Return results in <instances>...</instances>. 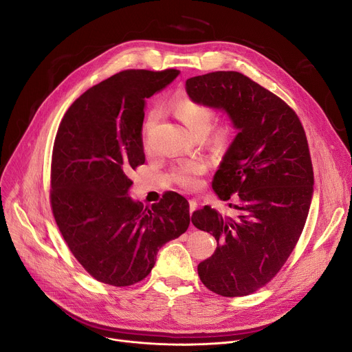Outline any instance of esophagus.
<instances>
[{"mask_svg":"<svg viewBox=\"0 0 352 352\" xmlns=\"http://www.w3.org/2000/svg\"><path fill=\"white\" fill-rule=\"evenodd\" d=\"M196 208H197V204H196V200H193V199H190L189 200V214L192 216V213L196 210Z\"/></svg>","mask_w":352,"mask_h":352,"instance_id":"esophagus-1","label":"esophagus"}]
</instances>
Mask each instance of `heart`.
Here are the masks:
<instances>
[{
	"mask_svg": "<svg viewBox=\"0 0 352 352\" xmlns=\"http://www.w3.org/2000/svg\"><path fill=\"white\" fill-rule=\"evenodd\" d=\"M170 110L174 113V116L185 124L192 132L197 133H206L213 121L217 117V111L213 106L200 103L195 98H190L188 96H174L170 103ZM159 120V111L155 109L150 111L144 120L143 125V146L144 148H148L150 146V135H152V129L155 128L156 122ZM209 131V142L212 146L217 148L226 147L231 139H232V125L228 122H219L210 129ZM208 163L202 159H190L178 163L171 170V179L178 184L179 186L185 189H196L202 185V175L208 173Z\"/></svg>",
	"mask_w": 352,
	"mask_h": 352,
	"instance_id": "heart-1",
	"label": "heart"
}]
</instances>
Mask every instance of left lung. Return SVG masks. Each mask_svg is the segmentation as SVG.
<instances>
[{
	"instance_id": "8db88e82",
	"label": "left lung",
	"mask_w": 352,
	"mask_h": 352,
	"mask_svg": "<svg viewBox=\"0 0 352 352\" xmlns=\"http://www.w3.org/2000/svg\"><path fill=\"white\" fill-rule=\"evenodd\" d=\"M186 91L224 110L239 131L213 178L232 216L209 206L192 214L217 241L197 274L221 296L249 295L276 277L305 227L314 193L307 135L284 100L241 72L189 78Z\"/></svg>"
}]
</instances>
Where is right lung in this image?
Instances as JSON below:
<instances>
[{
    "mask_svg": "<svg viewBox=\"0 0 352 352\" xmlns=\"http://www.w3.org/2000/svg\"><path fill=\"white\" fill-rule=\"evenodd\" d=\"M179 71L126 69L86 90L65 113L53 147L50 204L60 232L97 281L133 285L159 249L188 230V200L166 192L152 209L128 196L129 174L144 163V100Z\"/></svg>",
    "mask_w": 352,
    "mask_h": 352,
    "instance_id": "right-lung-1",
    "label": "right lung"
}]
</instances>
